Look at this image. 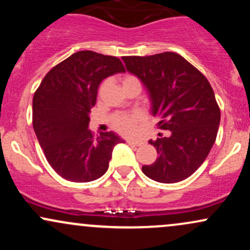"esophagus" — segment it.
<instances>
[{
	"label": "esophagus",
	"mask_w": 250,
	"mask_h": 250,
	"mask_svg": "<svg viewBox=\"0 0 250 250\" xmlns=\"http://www.w3.org/2000/svg\"><path fill=\"white\" fill-rule=\"evenodd\" d=\"M127 142L129 146H133V147H139V146L142 145L141 141H134V140H129Z\"/></svg>",
	"instance_id": "esophagus-1"
}]
</instances>
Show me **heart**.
I'll return each instance as SVG.
<instances>
[{
    "label": "heart",
    "mask_w": 250,
    "mask_h": 250,
    "mask_svg": "<svg viewBox=\"0 0 250 250\" xmlns=\"http://www.w3.org/2000/svg\"><path fill=\"white\" fill-rule=\"evenodd\" d=\"M133 82H139L137 77L134 75H125L123 77V84H127V83H133ZM142 120V114L140 111H135V113H119L115 114L111 117V125L116 129L119 133L123 135H133L136 131L137 125Z\"/></svg>",
    "instance_id": "1"
}]
</instances>
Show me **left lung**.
<instances>
[{"label":"left lung","instance_id":"8db88e82","mask_svg":"<svg viewBox=\"0 0 250 250\" xmlns=\"http://www.w3.org/2000/svg\"><path fill=\"white\" fill-rule=\"evenodd\" d=\"M122 60L148 89L159 128L170 131L168 137L149 141L159 157L143 166V174L161 183L187 179L207 159L216 140L221 113L210 83L173 51Z\"/></svg>","mask_w":250,"mask_h":250}]
</instances>
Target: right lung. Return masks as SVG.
Masks as SVG:
<instances>
[{"label": "right lung", "instance_id": "right-lung-1", "mask_svg": "<svg viewBox=\"0 0 250 250\" xmlns=\"http://www.w3.org/2000/svg\"><path fill=\"white\" fill-rule=\"evenodd\" d=\"M121 60L91 50L77 51L42 80L33 99V127L51 168L71 182H90L107 171L116 134L88 129L89 113L105 77L125 73Z\"/></svg>", "mask_w": 250, "mask_h": 250}]
</instances>
